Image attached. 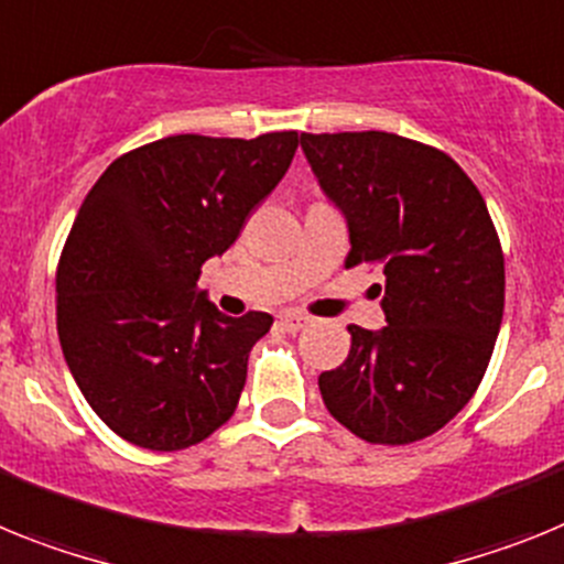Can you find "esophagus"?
<instances>
[{"label":"esophagus","instance_id":"obj_1","mask_svg":"<svg viewBox=\"0 0 564 564\" xmlns=\"http://www.w3.org/2000/svg\"><path fill=\"white\" fill-rule=\"evenodd\" d=\"M310 323H312V317L301 315V312H283V315H281V326L286 332H292V335H295V332H301V329H306Z\"/></svg>","mask_w":564,"mask_h":564}]
</instances>
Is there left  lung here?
Segmentation results:
<instances>
[{
  "instance_id": "1",
  "label": "left lung",
  "mask_w": 564,
  "mask_h": 564,
  "mask_svg": "<svg viewBox=\"0 0 564 564\" xmlns=\"http://www.w3.org/2000/svg\"><path fill=\"white\" fill-rule=\"evenodd\" d=\"M346 218V267L380 263L386 323L317 377L332 417L366 443L409 445L474 398L506 306V258L486 200L443 150L394 133H301Z\"/></svg>"
}]
</instances>
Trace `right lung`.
<instances>
[{
  "label": "right lung",
  "mask_w": 564,
  "mask_h": 564,
  "mask_svg": "<svg viewBox=\"0 0 564 564\" xmlns=\"http://www.w3.org/2000/svg\"><path fill=\"white\" fill-rule=\"evenodd\" d=\"M295 150V130L170 135L112 161L87 193L58 258L56 329L85 400L127 443L181 452L232 417L272 315H221L198 275Z\"/></svg>",
  "instance_id": "1"
}]
</instances>
